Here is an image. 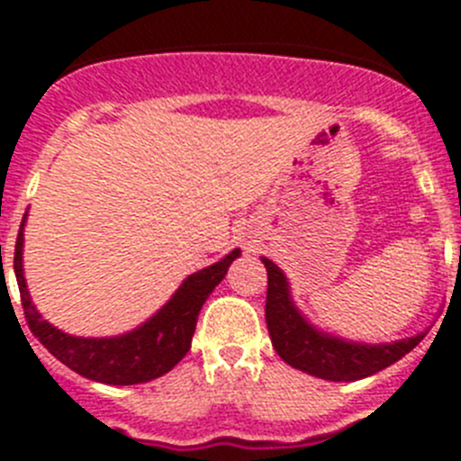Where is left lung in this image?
Here are the masks:
<instances>
[{
    "label": "left lung",
    "instance_id": "1",
    "mask_svg": "<svg viewBox=\"0 0 461 461\" xmlns=\"http://www.w3.org/2000/svg\"><path fill=\"white\" fill-rule=\"evenodd\" d=\"M267 270L266 323L272 346L284 362L304 374L337 383L367 378L413 351L425 332L385 344H365L323 332L312 323L291 295V284L276 263L260 256Z\"/></svg>",
    "mask_w": 461,
    "mask_h": 461
}]
</instances>
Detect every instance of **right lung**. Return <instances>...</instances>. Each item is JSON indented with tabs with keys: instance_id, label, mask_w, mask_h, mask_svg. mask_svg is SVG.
<instances>
[{
	"instance_id": "1",
	"label": "right lung",
	"mask_w": 461,
	"mask_h": 461,
	"mask_svg": "<svg viewBox=\"0 0 461 461\" xmlns=\"http://www.w3.org/2000/svg\"><path fill=\"white\" fill-rule=\"evenodd\" d=\"M24 223L27 214L23 217L15 240L14 267L30 330L57 360L64 362L73 372L108 385H136L168 374L191 348L195 321L205 300L221 284L230 263L242 254L240 249H233L217 263L186 276L164 307L124 335L76 337L48 323L32 303L23 267Z\"/></svg>"
}]
</instances>
